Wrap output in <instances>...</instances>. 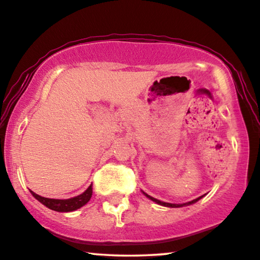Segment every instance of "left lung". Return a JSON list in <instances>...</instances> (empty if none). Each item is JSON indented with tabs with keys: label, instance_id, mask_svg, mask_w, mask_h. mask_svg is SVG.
Here are the masks:
<instances>
[{
	"label": "left lung",
	"instance_id": "obj_1",
	"mask_svg": "<svg viewBox=\"0 0 260 260\" xmlns=\"http://www.w3.org/2000/svg\"><path fill=\"white\" fill-rule=\"evenodd\" d=\"M144 193V192H143ZM145 195H146V197L149 199V200H152L153 202H155V203H157V204H160V206H163V207H169V208H180V207H185V206H189V204H193V203H195V202H198L200 199H202L204 195H202V197H200V198H198V199H195V200H193V201H189V202H187V203H181V204H175V203H167V202H163V201H160V200H157V199H155V198H152L151 195H148V194H146V193H144Z\"/></svg>",
	"mask_w": 260,
	"mask_h": 260
}]
</instances>
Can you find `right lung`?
Masks as SVG:
<instances>
[{
	"instance_id": "obj_1",
	"label": "right lung",
	"mask_w": 260,
	"mask_h": 260,
	"mask_svg": "<svg viewBox=\"0 0 260 260\" xmlns=\"http://www.w3.org/2000/svg\"><path fill=\"white\" fill-rule=\"evenodd\" d=\"M30 193L33 197L40 201L42 204H44L45 207L51 209L53 211H58V212H71L77 210L81 207H83L84 204L88 203L90 201L91 197H92V185H90L88 188H86L85 192H83L80 195H77L75 198L72 199H66V200H58V199H48V198H43L40 197L36 193H34L33 190H30Z\"/></svg>"
}]
</instances>
